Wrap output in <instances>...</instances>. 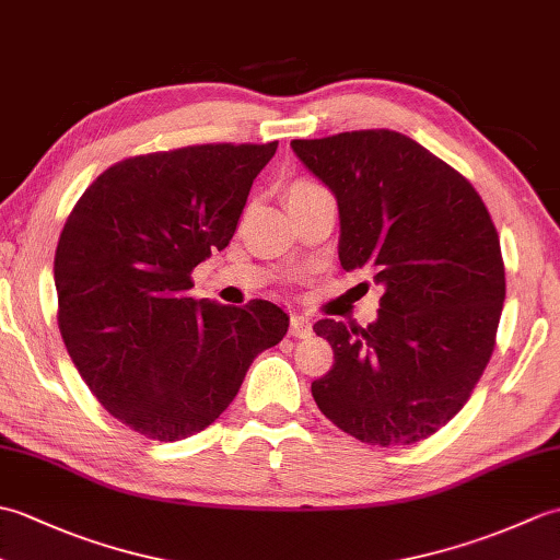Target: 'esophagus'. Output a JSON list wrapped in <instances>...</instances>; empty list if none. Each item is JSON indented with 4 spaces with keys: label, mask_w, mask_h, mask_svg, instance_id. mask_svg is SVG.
I'll return each mask as SVG.
<instances>
[{
    "label": "esophagus",
    "mask_w": 560,
    "mask_h": 560,
    "mask_svg": "<svg viewBox=\"0 0 560 560\" xmlns=\"http://www.w3.org/2000/svg\"><path fill=\"white\" fill-rule=\"evenodd\" d=\"M289 335L291 337H295V339H307L313 335V323H311V317H305V315H293L291 317V329H289Z\"/></svg>",
    "instance_id": "1"
}]
</instances>
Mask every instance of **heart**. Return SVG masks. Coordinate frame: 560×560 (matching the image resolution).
Segmentation results:
<instances>
[{"mask_svg": "<svg viewBox=\"0 0 560 560\" xmlns=\"http://www.w3.org/2000/svg\"><path fill=\"white\" fill-rule=\"evenodd\" d=\"M315 192H325V187L313 183V180H295V183L289 187V199L303 197V195H315Z\"/></svg>", "mask_w": 560, "mask_h": 560, "instance_id": "obj_1", "label": "heart"}]
</instances>
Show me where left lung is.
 <instances>
[{
    "label": "left lung",
    "mask_w": 560,
    "mask_h": 560,
    "mask_svg": "<svg viewBox=\"0 0 560 560\" xmlns=\"http://www.w3.org/2000/svg\"><path fill=\"white\" fill-rule=\"evenodd\" d=\"M291 149L337 197L341 267L383 287L368 327L315 323L335 365L313 397L361 443H419L467 404L493 353L505 269L491 213L467 177L389 129Z\"/></svg>",
    "instance_id": "obj_1"
}]
</instances>
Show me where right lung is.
<instances>
[{
  "label": "right lung",
  "mask_w": 560,
  "mask_h": 560,
  "mask_svg": "<svg viewBox=\"0 0 560 560\" xmlns=\"http://www.w3.org/2000/svg\"><path fill=\"white\" fill-rule=\"evenodd\" d=\"M269 144H201L125 159L81 195L55 253L57 323L79 375L153 440L205 431L247 368L289 331L269 301L189 299V273L231 243Z\"/></svg>",
  "instance_id": "add662e5"
}]
</instances>
